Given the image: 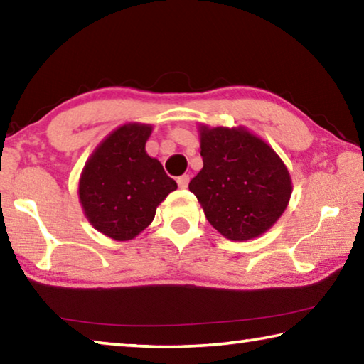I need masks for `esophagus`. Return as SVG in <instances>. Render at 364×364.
I'll return each mask as SVG.
<instances>
[{"label":"esophagus","mask_w":364,"mask_h":364,"mask_svg":"<svg viewBox=\"0 0 364 364\" xmlns=\"http://www.w3.org/2000/svg\"><path fill=\"white\" fill-rule=\"evenodd\" d=\"M189 180H191L189 175H181V176L176 180V183H178V186H180L181 189H184V188H188Z\"/></svg>","instance_id":"obj_1"}]
</instances>
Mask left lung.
Returning <instances> with one entry per match:
<instances>
[{
	"label": "left lung",
	"mask_w": 364,
	"mask_h": 364,
	"mask_svg": "<svg viewBox=\"0 0 364 364\" xmlns=\"http://www.w3.org/2000/svg\"><path fill=\"white\" fill-rule=\"evenodd\" d=\"M204 167L189 183L215 230L230 241L267 232L286 210L292 181L286 165L263 139L244 127L202 125Z\"/></svg>",
	"instance_id": "8db88e82"
}]
</instances>
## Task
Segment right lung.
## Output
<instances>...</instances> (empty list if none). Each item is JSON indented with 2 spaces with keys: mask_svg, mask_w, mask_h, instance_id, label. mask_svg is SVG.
Returning a JSON list of instances; mask_svg holds the SVG:
<instances>
[{
  "mask_svg": "<svg viewBox=\"0 0 364 364\" xmlns=\"http://www.w3.org/2000/svg\"><path fill=\"white\" fill-rule=\"evenodd\" d=\"M151 125L127 123L91 154L78 183L85 217L115 241H130L151 225L156 208L178 186L146 152Z\"/></svg>",
  "mask_w": 364,
  "mask_h": 364,
  "instance_id": "right-lung-1",
  "label": "right lung"
}]
</instances>
